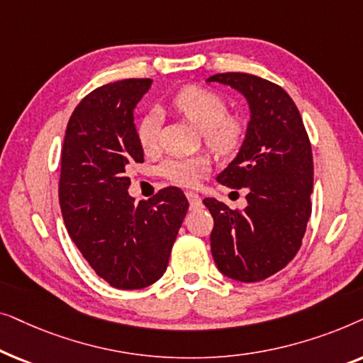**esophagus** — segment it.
Masks as SVG:
<instances>
[{"instance_id": "34e87169", "label": "esophagus", "mask_w": 363, "mask_h": 363, "mask_svg": "<svg viewBox=\"0 0 363 363\" xmlns=\"http://www.w3.org/2000/svg\"><path fill=\"white\" fill-rule=\"evenodd\" d=\"M186 198H188V201H190V206L191 208H200L201 206V198L198 196L196 193L186 191Z\"/></svg>"}]
</instances>
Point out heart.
<instances>
[{
    "mask_svg": "<svg viewBox=\"0 0 363 363\" xmlns=\"http://www.w3.org/2000/svg\"><path fill=\"white\" fill-rule=\"evenodd\" d=\"M177 112L200 128L206 145L218 155H230L245 138V122L238 116H228L226 99L201 86H186L173 97ZM160 133V121L155 112L147 113L137 125V140L143 152L155 150ZM208 170L203 157H168L162 162L160 175L180 186H193Z\"/></svg>",
    "mask_w": 363,
    "mask_h": 363,
    "instance_id": "1",
    "label": "heart"
}]
</instances>
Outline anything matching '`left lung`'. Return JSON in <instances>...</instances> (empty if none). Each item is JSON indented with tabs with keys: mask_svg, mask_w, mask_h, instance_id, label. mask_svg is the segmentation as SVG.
<instances>
[{
	"mask_svg": "<svg viewBox=\"0 0 363 363\" xmlns=\"http://www.w3.org/2000/svg\"><path fill=\"white\" fill-rule=\"evenodd\" d=\"M241 92L251 121L235 160L216 180L246 190L247 206L231 210L205 198L215 226L211 255L223 274L241 282L266 279L294 259L311 218L312 148L296 104L284 89L245 72L208 77Z\"/></svg>",
	"mask_w": 363,
	"mask_h": 363,
	"instance_id": "left-lung-1",
	"label": "left lung"
}]
</instances>
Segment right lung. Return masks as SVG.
<instances>
[{"instance_id":"right-lung-1","label":"right lung","mask_w":363,"mask_h":363,"mask_svg":"<svg viewBox=\"0 0 363 363\" xmlns=\"http://www.w3.org/2000/svg\"><path fill=\"white\" fill-rule=\"evenodd\" d=\"M152 79L97 87L74 108L61 152L59 203L84 259L116 289H142L168 266L188 200L167 186L148 201L128 195L125 170L143 162L133 108Z\"/></svg>"}]
</instances>
